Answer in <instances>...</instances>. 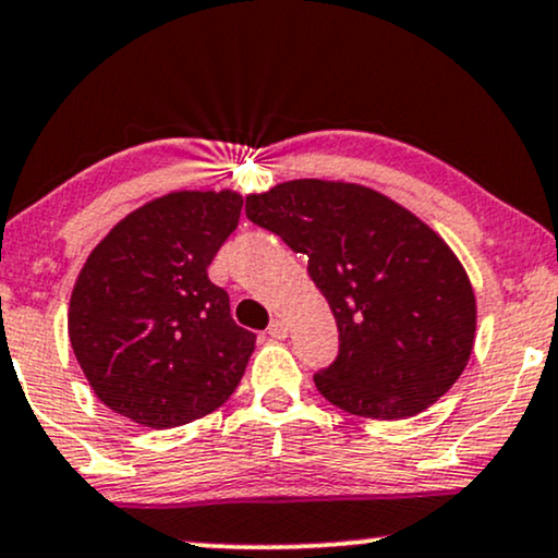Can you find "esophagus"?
Listing matches in <instances>:
<instances>
[{
  "label": "esophagus",
  "mask_w": 558,
  "mask_h": 558,
  "mask_svg": "<svg viewBox=\"0 0 558 558\" xmlns=\"http://www.w3.org/2000/svg\"><path fill=\"white\" fill-rule=\"evenodd\" d=\"M287 331H290V328H287V323L279 320V318L271 320V326H268V336H271V339H277V341H284Z\"/></svg>",
  "instance_id": "esophagus-1"
}]
</instances>
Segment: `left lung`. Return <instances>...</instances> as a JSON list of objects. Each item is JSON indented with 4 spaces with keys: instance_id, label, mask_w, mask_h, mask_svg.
Masks as SVG:
<instances>
[{
    "instance_id": "left-lung-1",
    "label": "left lung",
    "mask_w": 558,
    "mask_h": 558,
    "mask_svg": "<svg viewBox=\"0 0 558 558\" xmlns=\"http://www.w3.org/2000/svg\"><path fill=\"white\" fill-rule=\"evenodd\" d=\"M245 215L307 256L339 356L313 377L347 414L396 422L439 401L476 339V294L452 247L360 183L300 178L245 198Z\"/></svg>"
}]
</instances>
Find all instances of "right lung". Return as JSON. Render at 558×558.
<instances>
[{
    "label": "right lung",
    "instance_id": "right-lung-1",
    "mask_svg": "<svg viewBox=\"0 0 558 558\" xmlns=\"http://www.w3.org/2000/svg\"><path fill=\"white\" fill-rule=\"evenodd\" d=\"M238 191L153 198L93 247L69 300V341L89 388L116 414L170 429L235 393L256 333L206 277L238 227Z\"/></svg>",
    "mask_w": 558,
    "mask_h": 558
}]
</instances>
